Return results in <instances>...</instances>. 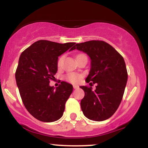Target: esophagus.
<instances>
[{"label": "esophagus", "instance_id": "esophagus-1", "mask_svg": "<svg viewBox=\"0 0 148 148\" xmlns=\"http://www.w3.org/2000/svg\"><path fill=\"white\" fill-rule=\"evenodd\" d=\"M73 88H74V89H78V88H79V86H78V85H74V86H73Z\"/></svg>", "mask_w": 148, "mask_h": 148}]
</instances>
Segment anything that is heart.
I'll list each match as a JSON object with an SVG mask.
<instances>
[{
  "instance_id": "obj_1",
  "label": "heart",
  "mask_w": 148,
  "mask_h": 148,
  "mask_svg": "<svg viewBox=\"0 0 148 148\" xmlns=\"http://www.w3.org/2000/svg\"><path fill=\"white\" fill-rule=\"evenodd\" d=\"M63 59H64L63 56L60 57V58L58 59V67H60L61 66V64H62ZM66 78H67V81H69V82L73 83V84H75V83L79 82L80 81V79H81V76L80 75V74H75V73H71V74H67V77Z\"/></svg>"
}]
</instances>
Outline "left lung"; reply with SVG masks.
Listing matches in <instances>:
<instances>
[{
    "mask_svg": "<svg viewBox=\"0 0 148 148\" xmlns=\"http://www.w3.org/2000/svg\"><path fill=\"white\" fill-rule=\"evenodd\" d=\"M74 49L89 56L90 69L86 81H91L90 85L97 84L95 90L80 86L85 92L81 110L90 120H106L117 111L126 87L128 75L124 58L112 46L99 40L76 44Z\"/></svg>",
    "mask_w": 148,
    "mask_h": 148,
    "instance_id": "8db88e82",
    "label": "left lung"
}]
</instances>
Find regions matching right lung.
<instances>
[{"label":"right lung","mask_w":148,"mask_h":148,"mask_svg":"<svg viewBox=\"0 0 148 148\" xmlns=\"http://www.w3.org/2000/svg\"><path fill=\"white\" fill-rule=\"evenodd\" d=\"M75 44L39 40L20 56L15 73L16 86L27 111L40 121L51 123L63 115L72 85L62 81L55 88L49 83L55 79L58 57L69 49L74 50Z\"/></svg>","instance_id":"obj_1"}]
</instances>
